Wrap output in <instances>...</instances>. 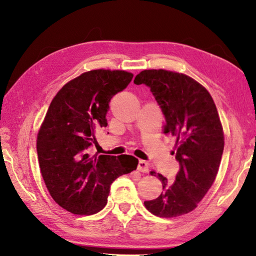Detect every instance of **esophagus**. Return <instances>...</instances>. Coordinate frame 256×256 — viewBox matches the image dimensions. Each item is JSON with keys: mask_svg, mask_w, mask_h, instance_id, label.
I'll use <instances>...</instances> for the list:
<instances>
[{"mask_svg": "<svg viewBox=\"0 0 256 256\" xmlns=\"http://www.w3.org/2000/svg\"><path fill=\"white\" fill-rule=\"evenodd\" d=\"M138 170L140 172H148V170H150L148 162H145V160H140L138 162Z\"/></svg>", "mask_w": 256, "mask_h": 256, "instance_id": "obj_1", "label": "esophagus"}]
</instances>
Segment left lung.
<instances>
[{
  "label": "left lung",
  "instance_id": "obj_1",
  "mask_svg": "<svg viewBox=\"0 0 256 256\" xmlns=\"http://www.w3.org/2000/svg\"><path fill=\"white\" fill-rule=\"evenodd\" d=\"M134 84H144L153 92L166 118L164 133L176 138L172 154L180 165L172 184L157 175L164 192L145 201V208L160 218L189 214L214 184L224 153V128L214 99L198 81L170 70H143Z\"/></svg>",
  "mask_w": 256,
  "mask_h": 256
}]
</instances>
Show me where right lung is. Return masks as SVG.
Wrapping results in <instances>:
<instances>
[{
	"label": "right lung",
	"instance_id": "obj_1",
	"mask_svg": "<svg viewBox=\"0 0 256 256\" xmlns=\"http://www.w3.org/2000/svg\"><path fill=\"white\" fill-rule=\"evenodd\" d=\"M132 78L124 70H90L64 84L48 108L36 140L40 172L52 198L74 214L101 211L111 184L136 170L134 156L88 153L96 130L108 125V102Z\"/></svg>",
	"mask_w": 256,
	"mask_h": 256
}]
</instances>
